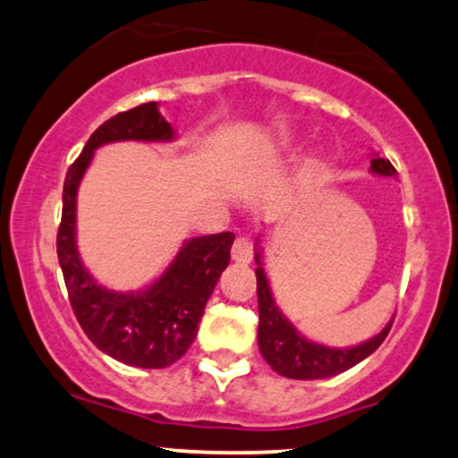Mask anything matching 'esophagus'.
I'll return each mask as SVG.
<instances>
[{
	"mask_svg": "<svg viewBox=\"0 0 458 458\" xmlns=\"http://www.w3.org/2000/svg\"><path fill=\"white\" fill-rule=\"evenodd\" d=\"M251 259H254V243H251L250 236H239L233 245V260L247 265Z\"/></svg>",
	"mask_w": 458,
	"mask_h": 458,
	"instance_id": "esophagus-1",
	"label": "esophagus"
}]
</instances>
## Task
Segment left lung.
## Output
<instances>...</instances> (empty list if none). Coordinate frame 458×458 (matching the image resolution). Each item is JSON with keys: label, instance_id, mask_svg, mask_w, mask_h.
I'll use <instances>...</instances> for the list:
<instances>
[{"label": "left lung", "instance_id": "1", "mask_svg": "<svg viewBox=\"0 0 458 458\" xmlns=\"http://www.w3.org/2000/svg\"><path fill=\"white\" fill-rule=\"evenodd\" d=\"M370 172L379 176H396V170L387 159L375 157L370 161ZM256 293H259V349L277 375L288 377V379H327V377L340 375L349 370L368 355L379 349L386 335L390 334L392 320L383 327L375 338L366 343L349 346V349H334V346L317 344L312 340L303 338L299 331L293 327L291 320L280 312L273 299L269 280L262 269L260 254H256Z\"/></svg>", "mask_w": 458, "mask_h": 458}]
</instances>
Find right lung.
I'll use <instances>...</instances> for the list:
<instances>
[{
  "label": "right lung",
  "mask_w": 458,
  "mask_h": 458,
  "mask_svg": "<svg viewBox=\"0 0 458 458\" xmlns=\"http://www.w3.org/2000/svg\"><path fill=\"white\" fill-rule=\"evenodd\" d=\"M170 141L174 129L157 103L115 114L88 140L68 167L57 228V260L64 273L72 312L103 353L135 368H165L187 353L215 284L230 262L234 234L219 233L185 241L163 276L138 293H115L98 284L83 267L75 241L77 189L94 150L112 141Z\"/></svg>",
  "instance_id": "obj_1"
}]
</instances>
